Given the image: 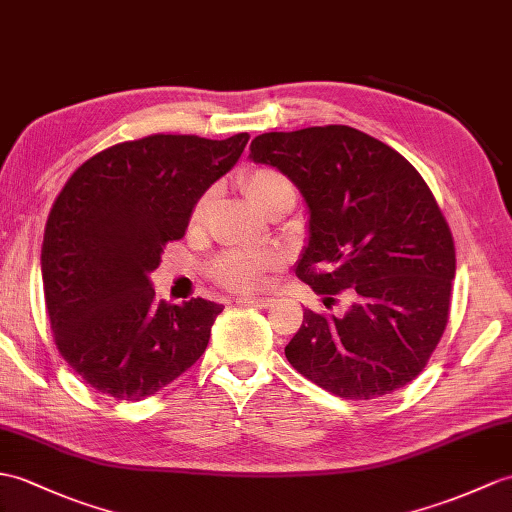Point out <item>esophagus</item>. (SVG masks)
<instances>
[{"instance_id": "34e87169", "label": "esophagus", "mask_w": 512, "mask_h": 512, "mask_svg": "<svg viewBox=\"0 0 512 512\" xmlns=\"http://www.w3.org/2000/svg\"><path fill=\"white\" fill-rule=\"evenodd\" d=\"M237 301L248 303V305H255V307H270L275 299H270V296H240V299H237Z\"/></svg>"}]
</instances>
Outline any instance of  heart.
Wrapping results in <instances>:
<instances>
[{"mask_svg": "<svg viewBox=\"0 0 512 512\" xmlns=\"http://www.w3.org/2000/svg\"><path fill=\"white\" fill-rule=\"evenodd\" d=\"M246 196L251 198L253 205L264 211L281 194L292 192V183L288 176L281 174L268 165H257L244 174ZM213 194L207 192L192 209V227H198L205 220ZM279 257L272 251H259V248H233V251L222 253L211 266V275L218 283L227 285L231 290H259L266 281V272L275 266Z\"/></svg>", "mask_w": 512, "mask_h": 512, "instance_id": "b5f03b06", "label": "heart"}]
</instances>
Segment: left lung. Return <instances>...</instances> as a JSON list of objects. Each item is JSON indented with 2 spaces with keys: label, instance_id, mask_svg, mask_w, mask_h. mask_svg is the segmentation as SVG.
<instances>
[{
  "label": "left lung",
  "instance_id": "left-lung-1",
  "mask_svg": "<svg viewBox=\"0 0 512 512\" xmlns=\"http://www.w3.org/2000/svg\"><path fill=\"white\" fill-rule=\"evenodd\" d=\"M251 159L281 170L310 207L296 277L344 314L303 312L285 358L342 399H375L417 377L449 320L456 248L414 165L351 126L264 133Z\"/></svg>",
  "mask_w": 512,
  "mask_h": 512
}]
</instances>
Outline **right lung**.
<instances>
[{
	"label": "right lung",
	"mask_w": 512,
	"mask_h": 512,
	"mask_svg": "<svg viewBox=\"0 0 512 512\" xmlns=\"http://www.w3.org/2000/svg\"><path fill=\"white\" fill-rule=\"evenodd\" d=\"M246 144L248 133L124 141L93 154L56 196L41 248L45 310L58 353L102 395L150 397L205 353L224 305L157 301L148 272Z\"/></svg>",
	"instance_id": "add662e5"
}]
</instances>
